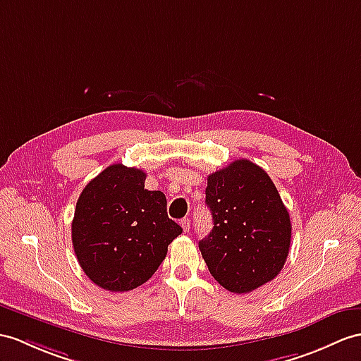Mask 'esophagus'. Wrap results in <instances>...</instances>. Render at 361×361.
Returning a JSON list of instances; mask_svg holds the SVG:
<instances>
[{
	"label": "esophagus",
	"mask_w": 361,
	"mask_h": 361,
	"mask_svg": "<svg viewBox=\"0 0 361 361\" xmlns=\"http://www.w3.org/2000/svg\"><path fill=\"white\" fill-rule=\"evenodd\" d=\"M180 225H182V228H183V231H185V233H188V231H190V226H191V222H190V219H188V217H185V219H182V221H180Z\"/></svg>",
	"instance_id": "esophagus-1"
}]
</instances>
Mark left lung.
I'll use <instances>...</instances> for the list:
<instances>
[{"mask_svg":"<svg viewBox=\"0 0 361 361\" xmlns=\"http://www.w3.org/2000/svg\"><path fill=\"white\" fill-rule=\"evenodd\" d=\"M205 196L213 230L199 250L211 276L234 294L277 277L289 252L291 219L267 171L234 161L208 176Z\"/></svg>","mask_w":361,"mask_h":361,"instance_id":"left-lung-1","label":"left lung"}]
</instances>
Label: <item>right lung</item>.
<instances>
[{
	"mask_svg": "<svg viewBox=\"0 0 361 361\" xmlns=\"http://www.w3.org/2000/svg\"><path fill=\"white\" fill-rule=\"evenodd\" d=\"M142 170L113 164L87 183L76 202L72 242L94 285L124 293L145 283L182 228L166 214L162 191L145 190Z\"/></svg>",
	"mask_w": 361,
	"mask_h": 361,
	"instance_id": "obj_1",
	"label": "right lung"
}]
</instances>
